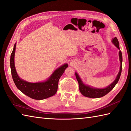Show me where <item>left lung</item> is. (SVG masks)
<instances>
[{"mask_svg": "<svg viewBox=\"0 0 131 131\" xmlns=\"http://www.w3.org/2000/svg\"><path fill=\"white\" fill-rule=\"evenodd\" d=\"M112 42L117 47V48L120 50L119 48V44L118 39L115 37L113 39ZM119 59L121 61V67H120V71H119V73L118 74L117 77H116L115 80L114 81L113 83H112L110 85H108L107 87L104 88V89H97V88H93L90 87V86L86 85L84 84H83L82 81L80 79L79 75H78L77 73H75V76L77 78V79L79 83V91L83 96L85 97H90V98H100L105 96L109 92L112 91L114 87H115L116 83L119 81V79L120 78L121 73H122V52L120 50L119 51Z\"/></svg>", "mask_w": 131, "mask_h": 131, "instance_id": "left-lung-1", "label": "left lung"}]
</instances>
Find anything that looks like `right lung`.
Masks as SVG:
<instances>
[{
    "mask_svg": "<svg viewBox=\"0 0 131 131\" xmlns=\"http://www.w3.org/2000/svg\"><path fill=\"white\" fill-rule=\"evenodd\" d=\"M16 46L15 44L10 55V66L12 78L16 87L23 93L32 99L40 100L53 96L57 91L58 80L65 69L68 67V64H64L56 69L46 82L35 83L27 82L19 78L16 73L14 63Z\"/></svg>",
    "mask_w": 131,
    "mask_h": 131,
    "instance_id": "right-lung-1",
    "label": "right lung"
}]
</instances>
